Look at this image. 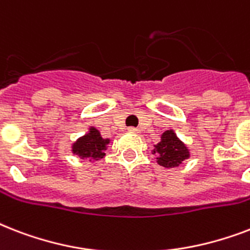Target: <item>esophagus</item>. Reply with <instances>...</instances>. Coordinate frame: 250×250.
Segmentation results:
<instances>
[{"label":"esophagus","mask_w":250,"mask_h":250,"mask_svg":"<svg viewBox=\"0 0 250 250\" xmlns=\"http://www.w3.org/2000/svg\"><path fill=\"white\" fill-rule=\"evenodd\" d=\"M128 131L131 133H139V128H135V127H129Z\"/></svg>","instance_id":"1"}]
</instances>
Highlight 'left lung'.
<instances>
[{
	"label": "left lung",
	"instance_id": "8db88e82",
	"mask_svg": "<svg viewBox=\"0 0 250 250\" xmlns=\"http://www.w3.org/2000/svg\"><path fill=\"white\" fill-rule=\"evenodd\" d=\"M154 154H157V162L161 166L171 168L182 165L183 161L189 158V150L183 141L178 139L172 129L165 131L161 136V141L154 145Z\"/></svg>",
	"mask_w": 250,
	"mask_h": 250
}]
</instances>
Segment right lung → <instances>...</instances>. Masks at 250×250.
<instances>
[{"mask_svg": "<svg viewBox=\"0 0 250 250\" xmlns=\"http://www.w3.org/2000/svg\"><path fill=\"white\" fill-rule=\"evenodd\" d=\"M109 139H104L97 128L90 127L89 132L85 133L72 144V153L79 156L82 160L98 161L105 157L106 145L109 144Z\"/></svg>", "mask_w": 250, "mask_h": 250, "instance_id": "1", "label": "right lung"}]
</instances>
